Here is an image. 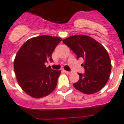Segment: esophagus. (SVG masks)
I'll use <instances>...</instances> for the list:
<instances>
[{"instance_id":"esophagus-1","label":"esophagus","mask_w":124,"mask_h":124,"mask_svg":"<svg viewBox=\"0 0 124 124\" xmlns=\"http://www.w3.org/2000/svg\"><path fill=\"white\" fill-rule=\"evenodd\" d=\"M64 72L65 73H66V74H71V73L70 71H66V70H64Z\"/></svg>"}]
</instances>
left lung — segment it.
<instances>
[{
    "mask_svg": "<svg viewBox=\"0 0 124 124\" xmlns=\"http://www.w3.org/2000/svg\"><path fill=\"white\" fill-rule=\"evenodd\" d=\"M63 43L75 53L77 58L85 59L83 66L85 73H79V80L73 86L86 94L101 90L107 83L111 71V62L105 48L86 35L72 36L64 39Z\"/></svg>",
    "mask_w": 124,
    "mask_h": 124,
    "instance_id": "left-lung-1",
    "label": "left lung"
}]
</instances>
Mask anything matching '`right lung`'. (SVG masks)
<instances>
[{
  "label": "right lung",
  "instance_id": "add662e5",
  "mask_svg": "<svg viewBox=\"0 0 124 124\" xmlns=\"http://www.w3.org/2000/svg\"><path fill=\"white\" fill-rule=\"evenodd\" d=\"M62 40L46 35L34 37L27 40L16 54V78L23 90L31 97L43 98L55 89L61 71L47 68L45 63L53 61L52 53Z\"/></svg>",
  "mask_w": 124,
  "mask_h": 124
}]
</instances>
